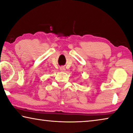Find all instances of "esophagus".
I'll return each mask as SVG.
<instances>
[{"label": "esophagus", "mask_w": 133, "mask_h": 133, "mask_svg": "<svg viewBox=\"0 0 133 133\" xmlns=\"http://www.w3.org/2000/svg\"><path fill=\"white\" fill-rule=\"evenodd\" d=\"M60 70L61 71V72H64V71L65 70V69L64 68V67H61Z\"/></svg>", "instance_id": "34e87169"}]
</instances>
